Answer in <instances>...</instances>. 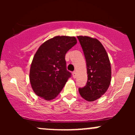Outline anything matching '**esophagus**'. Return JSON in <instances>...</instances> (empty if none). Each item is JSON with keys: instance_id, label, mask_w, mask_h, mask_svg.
<instances>
[{"instance_id": "34e87169", "label": "esophagus", "mask_w": 135, "mask_h": 135, "mask_svg": "<svg viewBox=\"0 0 135 135\" xmlns=\"http://www.w3.org/2000/svg\"><path fill=\"white\" fill-rule=\"evenodd\" d=\"M72 75H73V77H74V79L76 78V76H77V73L75 72H74L72 73Z\"/></svg>"}]
</instances>
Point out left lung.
<instances>
[{
    "label": "left lung",
    "mask_w": 135,
    "mask_h": 135,
    "mask_svg": "<svg viewBox=\"0 0 135 135\" xmlns=\"http://www.w3.org/2000/svg\"><path fill=\"white\" fill-rule=\"evenodd\" d=\"M84 55L87 65L86 85L79 89L82 97L93 102L107 91L111 81V66L106 50L97 38L77 36Z\"/></svg>",
    "instance_id": "left-lung-1"
}]
</instances>
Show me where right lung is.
<instances>
[{
  "mask_svg": "<svg viewBox=\"0 0 135 135\" xmlns=\"http://www.w3.org/2000/svg\"><path fill=\"white\" fill-rule=\"evenodd\" d=\"M77 44L75 37L56 36L38 47L30 70V81L37 95L46 100L55 98L71 73L66 70L65 55Z\"/></svg>",
  "mask_w": 135,
  "mask_h": 135,
  "instance_id": "add662e5",
  "label": "right lung"
}]
</instances>
